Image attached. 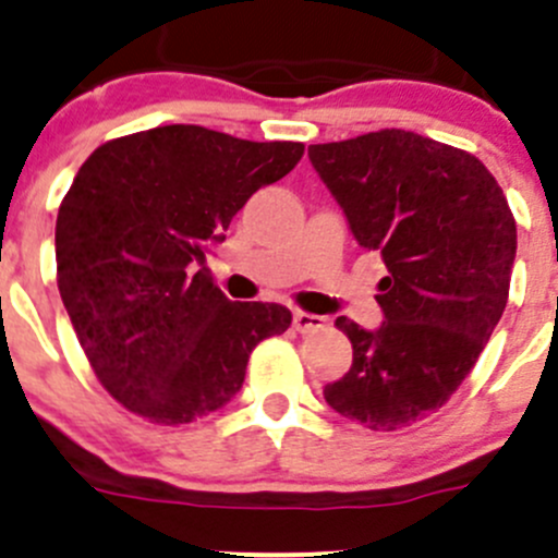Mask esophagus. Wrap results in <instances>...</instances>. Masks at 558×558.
<instances>
[{
    "instance_id": "34e87169",
    "label": "esophagus",
    "mask_w": 558,
    "mask_h": 558,
    "mask_svg": "<svg viewBox=\"0 0 558 558\" xmlns=\"http://www.w3.org/2000/svg\"><path fill=\"white\" fill-rule=\"evenodd\" d=\"M324 326H326V320L320 318V315L305 313V311L294 313V329L300 331V335H311V331L324 329Z\"/></svg>"
}]
</instances>
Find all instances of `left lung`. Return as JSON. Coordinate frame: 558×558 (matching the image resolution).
I'll list each match as a JSON object with an SVG mask.
<instances>
[{
  "mask_svg": "<svg viewBox=\"0 0 558 558\" xmlns=\"http://www.w3.org/2000/svg\"><path fill=\"white\" fill-rule=\"evenodd\" d=\"M307 156L356 243L388 269L378 329L337 318L353 364L324 399L367 429H402L453 397L502 318L515 218L475 156L404 129L311 145Z\"/></svg>",
  "mask_w": 558,
  "mask_h": 558,
  "instance_id": "obj_1",
  "label": "left lung"
}]
</instances>
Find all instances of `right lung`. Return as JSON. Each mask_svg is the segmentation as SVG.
I'll return each mask as SVG.
<instances>
[{"label": "right lung", "instance_id": "obj_1", "mask_svg": "<svg viewBox=\"0 0 558 558\" xmlns=\"http://www.w3.org/2000/svg\"><path fill=\"white\" fill-rule=\"evenodd\" d=\"M302 154V143L172 123L83 161L56 218L59 291L99 384L123 408L191 424L232 402L253 348L289 329V307L227 300L205 253ZM194 263L203 269L191 276Z\"/></svg>", "mask_w": 558, "mask_h": 558}]
</instances>
